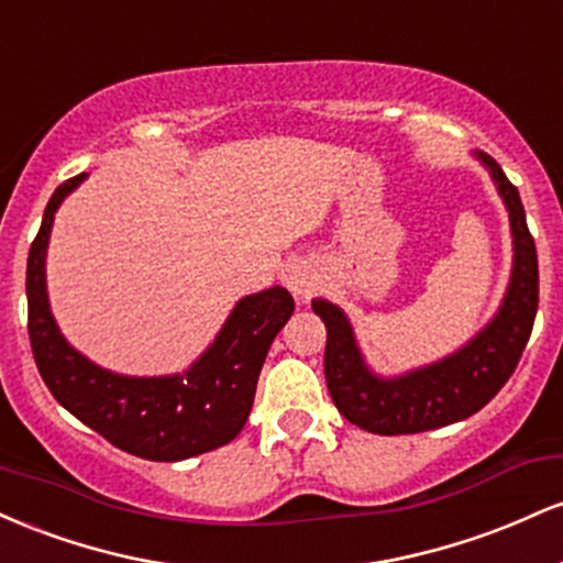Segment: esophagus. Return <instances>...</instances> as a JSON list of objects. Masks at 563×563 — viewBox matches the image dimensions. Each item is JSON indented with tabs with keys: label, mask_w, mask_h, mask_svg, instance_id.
Masks as SVG:
<instances>
[{
	"label": "esophagus",
	"mask_w": 563,
	"mask_h": 563,
	"mask_svg": "<svg viewBox=\"0 0 563 563\" xmlns=\"http://www.w3.org/2000/svg\"><path fill=\"white\" fill-rule=\"evenodd\" d=\"M286 286H288L290 294L296 296V299L307 301L309 296H312L320 286L318 269H314L309 262H294L286 269Z\"/></svg>",
	"instance_id": "obj_1"
}]
</instances>
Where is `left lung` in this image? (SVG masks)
Masks as SVG:
<instances>
[{
    "mask_svg": "<svg viewBox=\"0 0 563 563\" xmlns=\"http://www.w3.org/2000/svg\"><path fill=\"white\" fill-rule=\"evenodd\" d=\"M474 158L489 172L503 198L514 238V267L495 318L474 339L437 363L399 376H380L365 363L346 312L328 299H312L314 314L325 322V380L333 405L349 423L371 434H418L463 421L482 410L519 365L534 314H538V251L529 235L519 190L508 183L493 156Z\"/></svg>",
    "mask_w": 563,
    "mask_h": 563,
    "instance_id": "left-lung-1",
    "label": "left lung"
}]
</instances>
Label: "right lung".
<instances>
[{"label":"right lung","mask_w":563,"mask_h":563,"mask_svg":"<svg viewBox=\"0 0 563 563\" xmlns=\"http://www.w3.org/2000/svg\"><path fill=\"white\" fill-rule=\"evenodd\" d=\"M84 179L79 174L53 192L29 251V335L44 384L70 416L145 461L174 463L222 448L245 426L269 344L294 314V296L283 286L245 296L183 373L124 376L100 367L68 344L47 296L49 232L60 203Z\"/></svg>","instance_id":"add662e5"}]
</instances>
